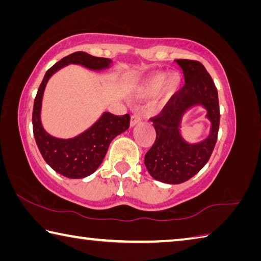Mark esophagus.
Returning a JSON list of instances; mask_svg holds the SVG:
<instances>
[{"label": "esophagus", "mask_w": 261, "mask_h": 261, "mask_svg": "<svg viewBox=\"0 0 261 261\" xmlns=\"http://www.w3.org/2000/svg\"><path fill=\"white\" fill-rule=\"evenodd\" d=\"M141 122V117L139 115H132L131 116V120H130V126L134 127L136 126L137 124H139V123Z\"/></svg>", "instance_id": "34e87169"}]
</instances>
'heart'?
<instances>
[{
  "label": "heart",
  "mask_w": 261,
  "mask_h": 261,
  "mask_svg": "<svg viewBox=\"0 0 261 261\" xmlns=\"http://www.w3.org/2000/svg\"><path fill=\"white\" fill-rule=\"evenodd\" d=\"M181 82L182 77L178 72H158L150 74L136 85L135 96L140 99L147 98L160 91L161 97L168 99L178 91Z\"/></svg>",
  "instance_id": "obj_1"
}]
</instances>
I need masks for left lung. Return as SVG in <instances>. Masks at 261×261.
<instances>
[{
    "instance_id": "obj_1",
    "label": "left lung",
    "mask_w": 261,
    "mask_h": 261,
    "mask_svg": "<svg viewBox=\"0 0 261 261\" xmlns=\"http://www.w3.org/2000/svg\"><path fill=\"white\" fill-rule=\"evenodd\" d=\"M174 61L182 69L186 84L170 99L162 113L151 120L156 139L145 155V165L150 176L170 185L187 181L204 167L217 143L220 122L218 92L204 66L187 59ZM195 107L207 111L211 130L203 141L189 143L179 129L184 115Z\"/></svg>"
}]
</instances>
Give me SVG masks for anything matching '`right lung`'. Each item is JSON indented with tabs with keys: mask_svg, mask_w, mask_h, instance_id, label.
I'll return each mask as SVG.
<instances>
[{
	"mask_svg": "<svg viewBox=\"0 0 261 261\" xmlns=\"http://www.w3.org/2000/svg\"><path fill=\"white\" fill-rule=\"evenodd\" d=\"M112 59L93 57L77 51L61 59L45 73L33 108V131L36 145L46 164L57 173L70 179H82L92 174L102 163L108 147L116 136L129 129L130 116H115L103 112L93 124L72 138H58L44 129L41 120L42 100L52 75L68 65H79L93 72L110 69Z\"/></svg>",
	"mask_w": 261,
	"mask_h": 261,
	"instance_id": "right-lung-1",
	"label": "right lung"
}]
</instances>
